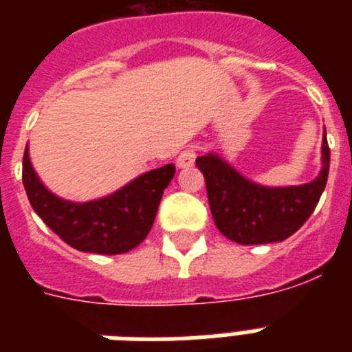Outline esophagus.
<instances>
[{"mask_svg":"<svg viewBox=\"0 0 352 352\" xmlns=\"http://www.w3.org/2000/svg\"><path fill=\"white\" fill-rule=\"evenodd\" d=\"M195 157H197V153H195V149L193 148L182 149L181 153H179V157H177V166H179V168H190V166L195 162Z\"/></svg>","mask_w":352,"mask_h":352,"instance_id":"esophagus-1","label":"esophagus"}]
</instances>
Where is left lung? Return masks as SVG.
<instances>
[{
	"label": "left lung",
	"instance_id": "1",
	"mask_svg": "<svg viewBox=\"0 0 352 352\" xmlns=\"http://www.w3.org/2000/svg\"><path fill=\"white\" fill-rule=\"evenodd\" d=\"M322 173L312 182L290 188H263L246 181L215 155L197 157L215 226L239 245L283 241L300 230L316 208L329 177L331 149L323 131Z\"/></svg>",
	"mask_w": 352,
	"mask_h": 352
}]
</instances>
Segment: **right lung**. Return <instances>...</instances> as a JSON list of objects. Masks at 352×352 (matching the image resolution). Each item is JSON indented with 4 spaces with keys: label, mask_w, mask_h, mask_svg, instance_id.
<instances>
[{
    "label": "right lung",
    "mask_w": 352,
    "mask_h": 352,
    "mask_svg": "<svg viewBox=\"0 0 352 352\" xmlns=\"http://www.w3.org/2000/svg\"><path fill=\"white\" fill-rule=\"evenodd\" d=\"M173 175L175 166L166 164L144 173L109 197L76 204L54 197L41 184L27 149L21 171L30 206L60 239L76 250L107 256L129 252L146 239Z\"/></svg>",
    "instance_id": "add662e5"
}]
</instances>
